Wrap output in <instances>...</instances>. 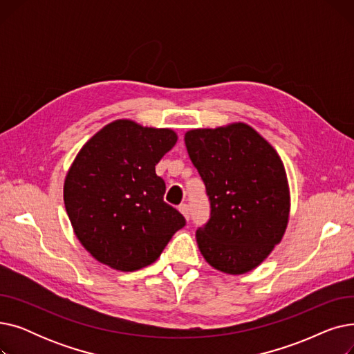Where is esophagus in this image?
<instances>
[{
	"mask_svg": "<svg viewBox=\"0 0 354 354\" xmlns=\"http://www.w3.org/2000/svg\"><path fill=\"white\" fill-rule=\"evenodd\" d=\"M178 209H179V212L185 216V218H189V205H187V203H180V205L178 207Z\"/></svg>",
	"mask_w": 354,
	"mask_h": 354,
	"instance_id": "34e87169",
	"label": "esophagus"
}]
</instances>
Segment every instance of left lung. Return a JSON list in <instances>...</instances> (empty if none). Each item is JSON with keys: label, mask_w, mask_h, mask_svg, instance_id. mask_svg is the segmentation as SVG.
<instances>
[{"label": "left lung", "mask_w": 354, "mask_h": 354, "mask_svg": "<svg viewBox=\"0 0 354 354\" xmlns=\"http://www.w3.org/2000/svg\"><path fill=\"white\" fill-rule=\"evenodd\" d=\"M185 145L211 202V218L196 231L201 254L225 274L257 268L280 244L290 218L280 155L243 122L188 130Z\"/></svg>", "instance_id": "1"}]
</instances>
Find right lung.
I'll return each mask as SVG.
<instances>
[{
	"label": "right lung",
	"instance_id": "obj_1",
	"mask_svg": "<svg viewBox=\"0 0 354 354\" xmlns=\"http://www.w3.org/2000/svg\"><path fill=\"white\" fill-rule=\"evenodd\" d=\"M172 129L119 119L91 136L64 179V205L80 244L99 263L136 271L155 263L185 218L163 201L156 163L175 146Z\"/></svg>",
	"mask_w": 354,
	"mask_h": 354
}]
</instances>
